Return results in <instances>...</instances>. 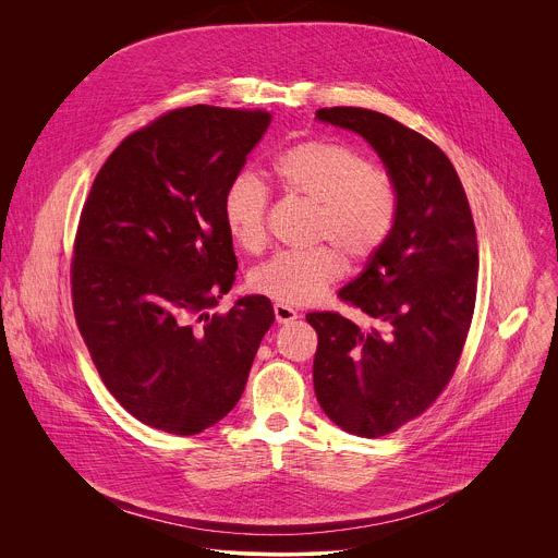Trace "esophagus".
<instances>
[{
    "instance_id": "34e87169",
    "label": "esophagus",
    "mask_w": 558,
    "mask_h": 558,
    "mask_svg": "<svg viewBox=\"0 0 558 558\" xmlns=\"http://www.w3.org/2000/svg\"><path fill=\"white\" fill-rule=\"evenodd\" d=\"M274 313H276V320L280 325H287V323H293L298 317V311L289 304H274Z\"/></svg>"
}]
</instances>
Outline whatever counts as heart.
<instances>
[{"label": "heart", "mask_w": 558, "mask_h": 558, "mask_svg": "<svg viewBox=\"0 0 558 558\" xmlns=\"http://www.w3.org/2000/svg\"><path fill=\"white\" fill-rule=\"evenodd\" d=\"M271 174L284 196L313 205L308 243L300 252H280L250 276V287L278 304H308L344 276L345 256L366 265L390 241L400 218V187L357 149L323 138L284 147ZM222 222L231 241L245 252L267 243L269 192L252 174H238L222 194Z\"/></svg>", "instance_id": "heart-1"}]
</instances>
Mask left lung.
Here are the masks:
<instances>
[{
    "mask_svg": "<svg viewBox=\"0 0 558 558\" xmlns=\"http://www.w3.org/2000/svg\"><path fill=\"white\" fill-rule=\"evenodd\" d=\"M362 134L400 187L386 247L338 298L366 315L306 313L317 333L313 386L323 411L357 437H384L426 413L459 364L476 300L480 247L450 158L424 134L366 108H323Z\"/></svg>",
    "mask_w": 558,
    "mask_h": 558,
    "instance_id": "left-lung-1",
    "label": "left lung"
}]
</instances>
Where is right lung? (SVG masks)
Returning a JSON list of instances; mask_svg holds the SVG:
<instances>
[{
    "instance_id": "add662e5",
    "label": "right lung",
    "mask_w": 558,
    "mask_h": 558,
    "mask_svg": "<svg viewBox=\"0 0 558 558\" xmlns=\"http://www.w3.org/2000/svg\"><path fill=\"white\" fill-rule=\"evenodd\" d=\"M269 123L265 110H170L121 141L78 216L74 320L106 388L149 428L220 422L274 325L265 295L207 313L238 269L222 194Z\"/></svg>"
}]
</instances>
